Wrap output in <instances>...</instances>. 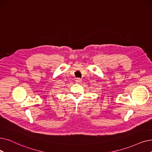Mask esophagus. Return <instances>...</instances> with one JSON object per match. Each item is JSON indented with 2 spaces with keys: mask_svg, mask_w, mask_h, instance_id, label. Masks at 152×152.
<instances>
[{
  "mask_svg": "<svg viewBox=\"0 0 152 152\" xmlns=\"http://www.w3.org/2000/svg\"><path fill=\"white\" fill-rule=\"evenodd\" d=\"M75 81L77 83H80V82H82V78H77L75 79Z\"/></svg>",
  "mask_w": 152,
  "mask_h": 152,
  "instance_id": "obj_1",
  "label": "esophagus"
}]
</instances>
